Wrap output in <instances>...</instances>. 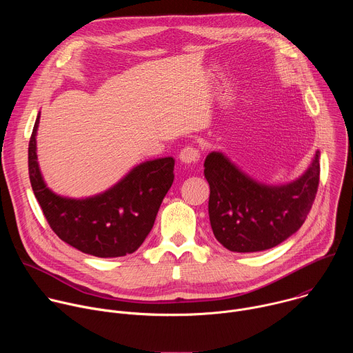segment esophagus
<instances>
[{
  "mask_svg": "<svg viewBox=\"0 0 353 353\" xmlns=\"http://www.w3.org/2000/svg\"><path fill=\"white\" fill-rule=\"evenodd\" d=\"M179 159L184 165H194L199 161V150L192 148V146H185L184 149H181V152L179 154Z\"/></svg>",
  "mask_w": 353,
  "mask_h": 353,
  "instance_id": "1",
  "label": "esophagus"
}]
</instances>
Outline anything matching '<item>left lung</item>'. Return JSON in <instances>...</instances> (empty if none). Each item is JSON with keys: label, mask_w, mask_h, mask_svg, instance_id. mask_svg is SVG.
I'll use <instances>...</instances> for the list:
<instances>
[{"label": "left lung", "mask_w": 353, "mask_h": 353, "mask_svg": "<svg viewBox=\"0 0 353 353\" xmlns=\"http://www.w3.org/2000/svg\"><path fill=\"white\" fill-rule=\"evenodd\" d=\"M320 150L296 180L285 184L261 183L233 163L221 150L204 163L210 183V222L216 240L234 253L272 248L305 223L320 180Z\"/></svg>", "instance_id": "obj_1"}]
</instances>
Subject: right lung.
Returning <instances> with one entry per match:
<instances>
[{
    "label": "right lung",
    "mask_w": 353,
    "mask_h": 353,
    "mask_svg": "<svg viewBox=\"0 0 353 353\" xmlns=\"http://www.w3.org/2000/svg\"><path fill=\"white\" fill-rule=\"evenodd\" d=\"M37 114L29 142V177L36 199L54 233L67 244L100 259L132 254L154 228L174 180L172 157L134 166L114 185L85 198L50 190L37 162Z\"/></svg>",
    "instance_id": "obj_1"
}]
</instances>
